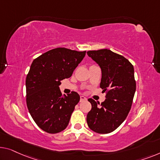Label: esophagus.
<instances>
[{
  "label": "esophagus",
  "mask_w": 160,
  "mask_h": 160,
  "mask_svg": "<svg viewBox=\"0 0 160 160\" xmlns=\"http://www.w3.org/2000/svg\"><path fill=\"white\" fill-rule=\"evenodd\" d=\"M86 100H87L86 98H85V96H83V95H81V96H80V102L85 101H86Z\"/></svg>",
  "instance_id": "obj_1"
}]
</instances>
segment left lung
<instances>
[{
	"label": "left lung",
	"instance_id": "left-lung-1",
	"mask_svg": "<svg viewBox=\"0 0 160 160\" xmlns=\"http://www.w3.org/2000/svg\"><path fill=\"white\" fill-rule=\"evenodd\" d=\"M87 54L101 68L100 87L106 92L101 104L88 99L92 108L87 115V123L95 132L108 133L124 121L130 111L136 91L133 67L124 57L110 49L92 50Z\"/></svg>",
	"mask_w": 160,
	"mask_h": 160
}]
</instances>
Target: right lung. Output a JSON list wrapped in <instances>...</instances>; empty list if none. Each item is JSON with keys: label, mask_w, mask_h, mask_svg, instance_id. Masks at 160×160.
<instances>
[{"label": "right lung", "mask_w": 160, "mask_h": 160, "mask_svg": "<svg viewBox=\"0 0 160 160\" xmlns=\"http://www.w3.org/2000/svg\"><path fill=\"white\" fill-rule=\"evenodd\" d=\"M86 51L58 47L34 59L26 79L27 104L37 126L44 132L57 133L65 129L80 101L78 92L62 95L61 80L70 78Z\"/></svg>", "instance_id": "obj_1"}]
</instances>
